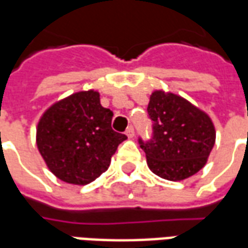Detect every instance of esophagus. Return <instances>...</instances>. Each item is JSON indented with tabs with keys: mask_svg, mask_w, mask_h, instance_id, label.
<instances>
[{
	"mask_svg": "<svg viewBox=\"0 0 248 248\" xmlns=\"http://www.w3.org/2000/svg\"><path fill=\"white\" fill-rule=\"evenodd\" d=\"M126 135H127V138H134V127L133 126H130V127H127V130H126Z\"/></svg>",
	"mask_w": 248,
	"mask_h": 248,
	"instance_id": "34e87169",
	"label": "esophagus"
}]
</instances>
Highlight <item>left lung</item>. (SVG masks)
Segmentation results:
<instances>
[{
	"label": "left lung",
	"mask_w": 248,
	"mask_h": 248,
	"mask_svg": "<svg viewBox=\"0 0 248 248\" xmlns=\"http://www.w3.org/2000/svg\"><path fill=\"white\" fill-rule=\"evenodd\" d=\"M147 113L154 133L150 142L140 140V143L151 171L163 179L178 182L204 167L217 135L206 111L178 94L154 90Z\"/></svg>",
	"instance_id": "8db88e82"
}]
</instances>
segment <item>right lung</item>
<instances>
[{
	"instance_id": "add662e5",
	"label": "right lung",
	"mask_w": 248,
	"mask_h": 248,
	"mask_svg": "<svg viewBox=\"0 0 248 248\" xmlns=\"http://www.w3.org/2000/svg\"><path fill=\"white\" fill-rule=\"evenodd\" d=\"M113 113L99 93L82 90L46 108L37 124L35 143L46 166L63 182L85 186L110 166L124 134L111 129Z\"/></svg>"
}]
</instances>
